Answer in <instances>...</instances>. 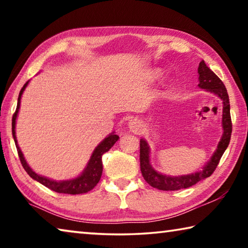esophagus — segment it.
<instances>
[{"instance_id":"esophagus-1","label":"esophagus","mask_w":248,"mask_h":248,"mask_svg":"<svg viewBox=\"0 0 248 248\" xmlns=\"http://www.w3.org/2000/svg\"><path fill=\"white\" fill-rule=\"evenodd\" d=\"M129 127H130V130H131V131H137V130L139 129V127H140V123L137 119L130 120Z\"/></svg>"}]
</instances>
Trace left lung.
<instances>
[{
	"label": "left lung",
	"instance_id": "8db88e82",
	"mask_svg": "<svg viewBox=\"0 0 248 248\" xmlns=\"http://www.w3.org/2000/svg\"><path fill=\"white\" fill-rule=\"evenodd\" d=\"M199 73V87L217 94L223 102V118H222V124H223V137L220 141L217 149L210 159V162L203 167V170L199 173L191 175L179 176V177H170L157 173L150 165V151L148 143L145 140H140V169L142 176L150 186L157 188L159 190H179L184 188H188L196 185L200 180L210 177L216 170L217 164H219L222 155L225 152L226 148L230 143L231 134H232V120H231L230 114V100L229 95L223 82L210 70L207 64L202 60L199 63L198 68Z\"/></svg>",
	"mask_w": 248,
	"mask_h": 248
}]
</instances>
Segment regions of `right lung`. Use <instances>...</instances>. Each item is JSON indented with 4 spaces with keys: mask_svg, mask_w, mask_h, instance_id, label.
<instances>
[{
    "mask_svg": "<svg viewBox=\"0 0 248 248\" xmlns=\"http://www.w3.org/2000/svg\"><path fill=\"white\" fill-rule=\"evenodd\" d=\"M28 82L24 84L22 90L19 92L18 95V100H17V107H16V110L13 115V118H12V133H13V138L16 144V148H17V153L20 159V163L24 167V170L27 171V174L31 176L32 179L37 180L40 184H43L49 189H51L59 194H68V195H79V194H85V192L90 191L93 189V188L98 184L100 177H102L103 173V163H102V155L109 151L112 145L116 143V141H118L119 137L117 134H110L108 136L106 139H105L102 143H100L97 148L95 149L93 155L90 159L89 164H87L86 170H84V173L78 176V178L72 179V180H65V182H54V180L48 179L46 177H43L38 174H36L35 171L27 165L26 161L23 156L22 151L19 150L17 145V141H16V136H15V123H16V117L18 114L19 109V104H20V97H22V94L25 90V87L27 86Z\"/></svg>",
    "mask_w": 248,
    "mask_h": 248,
    "instance_id": "add662e5",
    "label": "right lung"
}]
</instances>
